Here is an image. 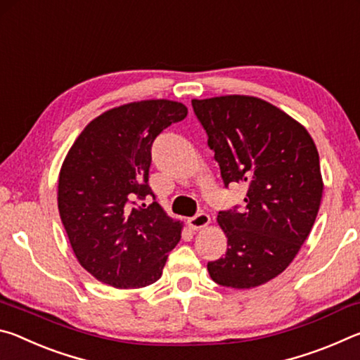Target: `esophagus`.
Returning a JSON list of instances; mask_svg holds the SVG:
<instances>
[{
    "mask_svg": "<svg viewBox=\"0 0 360 360\" xmlns=\"http://www.w3.org/2000/svg\"><path fill=\"white\" fill-rule=\"evenodd\" d=\"M210 222H211V217L206 214V212H198L197 216H193L187 221L188 227H191L192 230H202L205 227H208Z\"/></svg>",
    "mask_w": 360,
    "mask_h": 360,
    "instance_id": "obj_1",
    "label": "esophagus"
}]
</instances>
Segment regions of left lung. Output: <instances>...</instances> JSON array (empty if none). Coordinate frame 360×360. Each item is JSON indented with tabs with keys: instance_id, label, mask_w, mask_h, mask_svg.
I'll list each match as a JSON object with an SVG mask.
<instances>
[{
	"instance_id": "left-lung-1",
	"label": "left lung",
	"mask_w": 360,
	"mask_h": 360,
	"mask_svg": "<svg viewBox=\"0 0 360 360\" xmlns=\"http://www.w3.org/2000/svg\"><path fill=\"white\" fill-rule=\"evenodd\" d=\"M192 108L225 187H248L245 208L219 211L227 252L208 262L210 276L233 289L265 284L295 259L318 216V149L303 125L255 96L192 100Z\"/></svg>"
}]
</instances>
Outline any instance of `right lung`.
I'll return each instance as SVG.
<instances>
[{
	"label": "right lung",
	"mask_w": 360,
	"mask_h": 360,
	"mask_svg": "<svg viewBox=\"0 0 360 360\" xmlns=\"http://www.w3.org/2000/svg\"><path fill=\"white\" fill-rule=\"evenodd\" d=\"M187 115L178 101L146 100L109 109L85 127L58 176V211L75 255L117 289L155 283L182 225L149 187L154 139ZM155 198L150 205L142 202Z\"/></svg>",
	"instance_id": "obj_1"
}]
</instances>
